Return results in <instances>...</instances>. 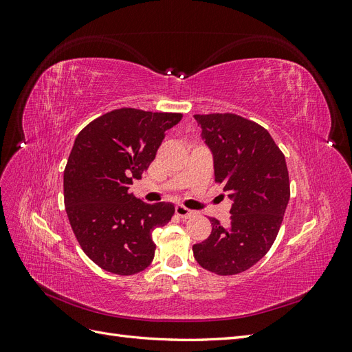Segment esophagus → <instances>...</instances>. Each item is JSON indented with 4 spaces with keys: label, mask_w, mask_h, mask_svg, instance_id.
I'll return each instance as SVG.
<instances>
[{
    "label": "esophagus",
    "mask_w": 352,
    "mask_h": 352,
    "mask_svg": "<svg viewBox=\"0 0 352 352\" xmlns=\"http://www.w3.org/2000/svg\"><path fill=\"white\" fill-rule=\"evenodd\" d=\"M175 211H176V214H177L180 219H189V217L194 216V211L186 208V207H184V206H176Z\"/></svg>",
    "instance_id": "obj_1"
}]
</instances>
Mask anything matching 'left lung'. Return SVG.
Listing matches in <instances>:
<instances>
[{"label":"left lung","instance_id":"left-lung-1","mask_svg":"<svg viewBox=\"0 0 352 352\" xmlns=\"http://www.w3.org/2000/svg\"><path fill=\"white\" fill-rule=\"evenodd\" d=\"M214 157L216 184L233 199L230 221L210 219L211 235L192 247L202 269L238 274L257 264L278 236L291 197L285 155L263 126L233 113L195 114Z\"/></svg>","mask_w":352,"mask_h":352}]
</instances>
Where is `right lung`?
<instances>
[{
    "label": "right lung",
    "instance_id": "right-lung-1",
    "mask_svg": "<svg viewBox=\"0 0 352 352\" xmlns=\"http://www.w3.org/2000/svg\"><path fill=\"white\" fill-rule=\"evenodd\" d=\"M182 113L117 109L76 136L65 168V206L80 248L105 272L145 270L155 252L153 230L175 214L170 202L146 204L129 192Z\"/></svg>",
    "mask_w": 352,
    "mask_h": 352
}]
</instances>
